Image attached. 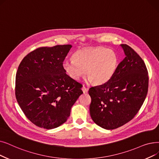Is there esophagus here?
I'll list each match as a JSON object with an SVG mask.
<instances>
[{
  "label": "esophagus",
  "mask_w": 159,
  "mask_h": 159,
  "mask_svg": "<svg viewBox=\"0 0 159 159\" xmlns=\"http://www.w3.org/2000/svg\"><path fill=\"white\" fill-rule=\"evenodd\" d=\"M82 92H83L84 93H87L88 91V89L83 86H82Z\"/></svg>",
  "instance_id": "34e87169"
}]
</instances>
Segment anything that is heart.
Segmentation results:
<instances>
[{"label": "heart", "mask_w": 159, "mask_h": 159, "mask_svg": "<svg viewBox=\"0 0 159 159\" xmlns=\"http://www.w3.org/2000/svg\"><path fill=\"white\" fill-rule=\"evenodd\" d=\"M74 59H66L63 68L74 80H79L86 74L88 80L94 84L106 83L114 75L118 58L112 49L104 47H89L76 51Z\"/></svg>", "instance_id": "b5f03b06"}]
</instances>
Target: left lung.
Instances as JSON below:
<instances>
[{"instance_id":"obj_1","label":"left lung","mask_w":159,"mask_h":159,"mask_svg":"<svg viewBox=\"0 0 159 159\" xmlns=\"http://www.w3.org/2000/svg\"><path fill=\"white\" fill-rule=\"evenodd\" d=\"M125 57L106 83L89 89V113L99 127L110 130L132 120L146 99L149 77L144 61L130 47L120 45Z\"/></svg>"}]
</instances>
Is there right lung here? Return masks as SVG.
<instances>
[{"label": "right lung", "mask_w": 159, "mask_h": 159, "mask_svg": "<svg viewBox=\"0 0 159 159\" xmlns=\"http://www.w3.org/2000/svg\"><path fill=\"white\" fill-rule=\"evenodd\" d=\"M71 45L41 47L23 59L16 77V97L25 116L47 129L62 125L83 93L82 85L67 75L63 61Z\"/></svg>", "instance_id": "obj_1"}]
</instances>
